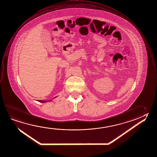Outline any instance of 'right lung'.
<instances>
[{"label": "right lung", "mask_w": 157, "mask_h": 157, "mask_svg": "<svg viewBox=\"0 0 157 157\" xmlns=\"http://www.w3.org/2000/svg\"><path fill=\"white\" fill-rule=\"evenodd\" d=\"M55 98H56V96L54 98V99H55ZM51 101H52V100H39L38 101L40 102H43V103H44V102H46Z\"/></svg>", "instance_id": "obj_1"}]
</instances>
